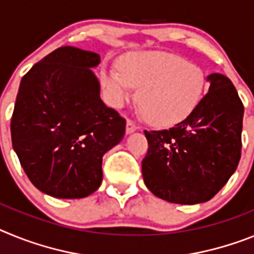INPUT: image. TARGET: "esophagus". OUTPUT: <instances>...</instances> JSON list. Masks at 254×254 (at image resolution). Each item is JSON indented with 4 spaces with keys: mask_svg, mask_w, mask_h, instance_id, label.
<instances>
[{
    "mask_svg": "<svg viewBox=\"0 0 254 254\" xmlns=\"http://www.w3.org/2000/svg\"><path fill=\"white\" fill-rule=\"evenodd\" d=\"M135 130H138V125H136L134 121L127 120V133L130 134V133H133V131H135Z\"/></svg>",
    "mask_w": 254,
    "mask_h": 254,
    "instance_id": "obj_1",
    "label": "esophagus"
}]
</instances>
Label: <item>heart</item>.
I'll use <instances>...</instances> for the list:
<instances>
[{
	"mask_svg": "<svg viewBox=\"0 0 254 254\" xmlns=\"http://www.w3.org/2000/svg\"><path fill=\"white\" fill-rule=\"evenodd\" d=\"M119 67L102 66L101 79L112 106H123L138 88L136 102L145 120L173 127L189 118L207 89L199 65L162 51H135L119 60Z\"/></svg>",
	"mask_w": 254,
	"mask_h": 254,
	"instance_id": "1",
	"label": "heart"
}]
</instances>
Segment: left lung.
I'll return each instance as SVG.
<instances>
[{"label": "left lung", "mask_w": 254, "mask_h": 254, "mask_svg": "<svg viewBox=\"0 0 254 254\" xmlns=\"http://www.w3.org/2000/svg\"><path fill=\"white\" fill-rule=\"evenodd\" d=\"M207 80L208 93L189 118L169 130H144L143 180L156 197L171 203L207 202L239 164L244 106L225 75L211 74Z\"/></svg>", "instance_id": "left-lung-1"}]
</instances>
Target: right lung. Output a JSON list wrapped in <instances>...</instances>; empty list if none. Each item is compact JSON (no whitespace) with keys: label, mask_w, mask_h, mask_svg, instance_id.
I'll return each mask as SVG.
<instances>
[{"label":"right lung","mask_w":254,"mask_h":254,"mask_svg":"<svg viewBox=\"0 0 254 254\" xmlns=\"http://www.w3.org/2000/svg\"><path fill=\"white\" fill-rule=\"evenodd\" d=\"M100 55L60 47L20 81L11 140L35 188L55 198H84L102 183V157L120 143L127 121L100 97L90 67Z\"/></svg>","instance_id":"1"}]
</instances>
